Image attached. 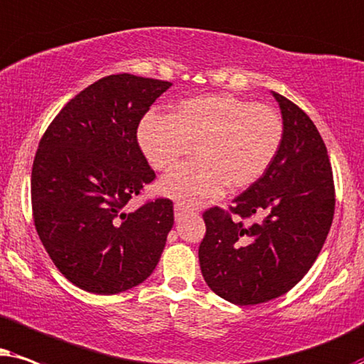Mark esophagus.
Instances as JSON below:
<instances>
[{"instance_id": "esophagus-1", "label": "esophagus", "mask_w": 364, "mask_h": 364, "mask_svg": "<svg viewBox=\"0 0 364 364\" xmlns=\"http://www.w3.org/2000/svg\"><path fill=\"white\" fill-rule=\"evenodd\" d=\"M188 213H191V210L188 206L181 205V203H176V205H174V218H176V221H181Z\"/></svg>"}]
</instances>
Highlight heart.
Here are the masks:
<instances>
[{"mask_svg":"<svg viewBox=\"0 0 364 364\" xmlns=\"http://www.w3.org/2000/svg\"><path fill=\"white\" fill-rule=\"evenodd\" d=\"M138 141L156 169L174 168L196 146V161L166 174L159 191L185 205H203L226 185L245 190L263 178L283 141V121L266 105L201 95L181 101L169 116H144Z\"/></svg>","mask_w":364,"mask_h":364,"instance_id":"obj_1","label":"heart"}]
</instances>
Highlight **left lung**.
Returning <instances> with one entry per match:
<instances>
[{"label":"left lung","instance_id":"left-lung-1","mask_svg":"<svg viewBox=\"0 0 364 364\" xmlns=\"http://www.w3.org/2000/svg\"><path fill=\"white\" fill-rule=\"evenodd\" d=\"M283 116V141L259 181L232 200L230 211L203 213L200 266L206 284L226 301L248 306L288 293L308 273L334 215L331 163L321 134L293 101L273 91ZM231 214L259 220L244 225Z\"/></svg>","mask_w":364,"mask_h":364}]
</instances>
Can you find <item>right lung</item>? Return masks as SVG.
<instances>
[{
	"mask_svg": "<svg viewBox=\"0 0 364 364\" xmlns=\"http://www.w3.org/2000/svg\"><path fill=\"white\" fill-rule=\"evenodd\" d=\"M169 81L105 76L66 103L38 146L31 171L35 226L60 273L77 288L116 294L143 283L166 245L173 201L136 211L128 201L154 171L138 144V124Z\"/></svg>",
	"mask_w": 364,
	"mask_h": 364,
	"instance_id": "right-lung-1",
	"label": "right lung"
}]
</instances>
